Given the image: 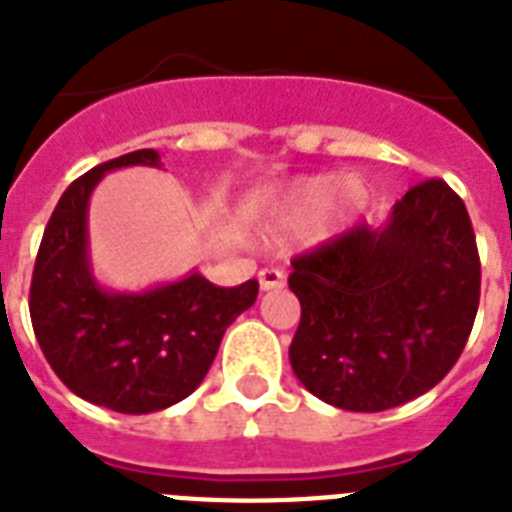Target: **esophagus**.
<instances>
[{"mask_svg":"<svg viewBox=\"0 0 512 512\" xmlns=\"http://www.w3.org/2000/svg\"><path fill=\"white\" fill-rule=\"evenodd\" d=\"M283 283H286V273H283V270H278V268L260 270V289L263 291L281 289Z\"/></svg>","mask_w":512,"mask_h":512,"instance_id":"obj_1","label":"esophagus"}]
</instances>
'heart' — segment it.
<instances>
[{"instance_id": "1", "label": "heart", "mask_w": 512, "mask_h": 512, "mask_svg": "<svg viewBox=\"0 0 512 512\" xmlns=\"http://www.w3.org/2000/svg\"><path fill=\"white\" fill-rule=\"evenodd\" d=\"M367 203L369 187L359 176H346V179L341 174L302 176L270 205L263 229L268 236L291 234L317 215L312 239L328 242L349 229Z\"/></svg>"}]
</instances>
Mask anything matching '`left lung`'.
Wrapping results in <instances>:
<instances>
[{"label":"left lung","instance_id":"obj_1","mask_svg":"<svg viewBox=\"0 0 512 512\" xmlns=\"http://www.w3.org/2000/svg\"><path fill=\"white\" fill-rule=\"evenodd\" d=\"M302 320L294 375L346 411L393 409L432 390L474 328L482 265L468 210L442 179L411 187L388 223H359L291 260Z\"/></svg>","mask_w":512,"mask_h":512}]
</instances>
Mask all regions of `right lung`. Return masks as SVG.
I'll list each match as a JSON object with an SVG mask.
<instances>
[{
  "mask_svg": "<svg viewBox=\"0 0 512 512\" xmlns=\"http://www.w3.org/2000/svg\"><path fill=\"white\" fill-rule=\"evenodd\" d=\"M161 166L135 150L64 190L46 223L30 281V322L46 362L85 401L119 414L169 409L208 375L231 322L257 299V281L221 289L200 273L140 294H111L90 273L88 200L106 171Z\"/></svg>",
  "mask_w": 512,
  "mask_h": 512,
  "instance_id": "right-lung-1",
  "label": "right lung"
}]
</instances>
